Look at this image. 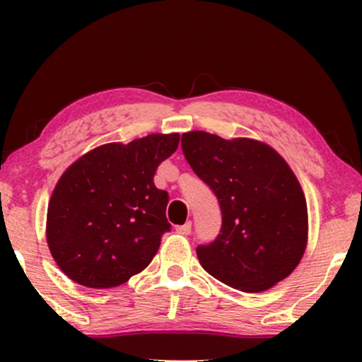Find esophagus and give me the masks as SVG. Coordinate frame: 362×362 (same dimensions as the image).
I'll use <instances>...</instances> for the list:
<instances>
[{
  "label": "esophagus",
  "instance_id": "obj_1",
  "mask_svg": "<svg viewBox=\"0 0 362 362\" xmlns=\"http://www.w3.org/2000/svg\"><path fill=\"white\" fill-rule=\"evenodd\" d=\"M176 232H177V234H182V235H189L191 234V222H186L185 226H177Z\"/></svg>",
  "mask_w": 362,
  "mask_h": 362
}]
</instances>
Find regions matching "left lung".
I'll return each mask as SVG.
<instances>
[{
	"mask_svg": "<svg viewBox=\"0 0 362 362\" xmlns=\"http://www.w3.org/2000/svg\"><path fill=\"white\" fill-rule=\"evenodd\" d=\"M181 146L222 212L221 234L196 249L202 269L247 293L286 279L308 244L305 192L288 163L254 138L226 140L194 130L182 133Z\"/></svg>",
	"mask_w": 362,
	"mask_h": 362,
	"instance_id": "1",
	"label": "left lung"
}]
</instances>
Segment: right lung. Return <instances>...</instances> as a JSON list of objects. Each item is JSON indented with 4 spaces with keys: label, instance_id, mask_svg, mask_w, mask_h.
<instances>
[{
    "label": "right lung",
    "instance_id": "obj_1",
    "mask_svg": "<svg viewBox=\"0 0 362 362\" xmlns=\"http://www.w3.org/2000/svg\"><path fill=\"white\" fill-rule=\"evenodd\" d=\"M180 133L105 143L77 158L54 187L46 239L64 274L88 288H112L145 270L170 230L168 192L153 182Z\"/></svg>",
    "mask_w": 362,
    "mask_h": 362
}]
</instances>
